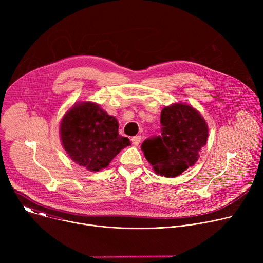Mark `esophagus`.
I'll use <instances>...</instances> for the list:
<instances>
[{
	"instance_id": "34e87169",
	"label": "esophagus",
	"mask_w": 263,
	"mask_h": 263,
	"mask_svg": "<svg viewBox=\"0 0 263 263\" xmlns=\"http://www.w3.org/2000/svg\"><path fill=\"white\" fill-rule=\"evenodd\" d=\"M140 140H141V136H140V135H136V136H133V137L131 138V141H132V143H133L134 145L139 144Z\"/></svg>"
}]
</instances>
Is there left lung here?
Returning a JSON list of instances; mask_svg holds the SVG:
<instances>
[{
  "mask_svg": "<svg viewBox=\"0 0 263 263\" xmlns=\"http://www.w3.org/2000/svg\"><path fill=\"white\" fill-rule=\"evenodd\" d=\"M160 122V135L146 138L141 151L155 173L174 178L197 162L208 128L199 112L184 104L163 108Z\"/></svg>",
  "mask_w": 263,
  "mask_h": 263,
  "instance_id": "1",
  "label": "left lung"
}]
</instances>
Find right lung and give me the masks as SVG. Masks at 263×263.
<instances>
[{
	"label": "right lung",
	"mask_w": 263,
	"mask_h": 263,
	"mask_svg": "<svg viewBox=\"0 0 263 263\" xmlns=\"http://www.w3.org/2000/svg\"><path fill=\"white\" fill-rule=\"evenodd\" d=\"M62 144L69 157L88 171L98 172L131 144L119 134L115 117L93 103L73 106L60 125Z\"/></svg>",
	"instance_id": "right-lung-1"
}]
</instances>
